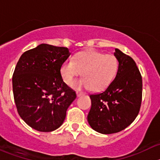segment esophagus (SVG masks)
Returning a JSON list of instances; mask_svg holds the SVG:
<instances>
[{
  "instance_id": "esophagus-1",
  "label": "esophagus",
  "mask_w": 160,
  "mask_h": 160,
  "mask_svg": "<svg viewBox=\"0 0 160 160\" xmlns=\"http://www.w3.org/2000/svg\"><path fill=\"white\" fill-rule=\"evenodd\" d=\"M83 93H80V92H77V96L78 97H81V96H83Z\"/></svg>"
}]
</instances>
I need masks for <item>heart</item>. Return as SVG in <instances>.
<instances>
[{
	"instance_id": "b5f03b06",
	"label": "heart",
	"mask_w": 160,
	"mask_h": 160,
	"mask_svg": "<svg viewBox=\"0 0 160 160\" xmlns=\"http://www.w3.org/2000/svg\"><path fill=\"white\" fill-rule=\"evenodd\" d=\"M118 68V59L114 55L98 51L81 52L61 65L60 74L67 84H70L74 78L83 77L73 82L71 86L77 90L90 89L101 91L106 89L114 80Z\"/></svg>"
}]
</instances>
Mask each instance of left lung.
Masks as SVG:
<instances>
[{
	"label": "left lung",
	"instance_id": "8db88e82",
	"mask_svg": "<svg viewBox=\"0 0 160 160\" xmlns=\"http://www.w3.org/2000/svg\"><path fill=\"white\" fill-rule=\"evenodd\" d=\"M117 74L104 91L90 95L91 108L88 115L92 128L101 134L121 132L130 125L139 112L142 79L132 57L115 49Z\"/></svg>",
	"mask_w": 160,
	"mask_h": 160
}]
</instances>
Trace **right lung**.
Here are the masks:
<instances>
[{"mask_svg":"<svg viewBox=\"0 0 160 160\" xmlns=\"http://www.w3.org/2000/svg\"><path fill=\"white\" fill-rule=\"evenodd\" d=\"M70 56L68 48L41 44L19 59L12 77L14 99L19 115L31 128L52 132L63 123L77 98L60 74Z\"/></svg>","mask_w":160,"mask_h":160,"instance_id":"obj_1","label":"right lung"}]
</instances>
